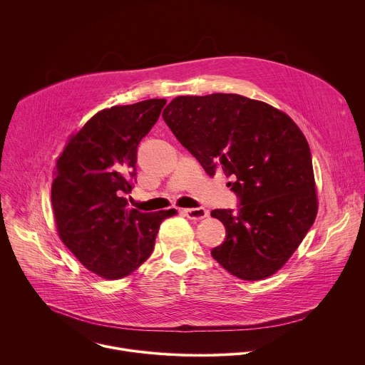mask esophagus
I'll return each instance as SVG.
<instances>
[{"instance_id": "34e87169", "label": "esophagus", "mask_w": 365, "mask_h": 365, "mask_svg": "<svg viewBox=\"0 0 365 365\" xmlns=\"http://www.w3.org/2000/svg\"><path fill=\"white\" fill-rule=\"evenodd\" d=\"M183 214L192 221H200L210 215V212H207L205 207H187V210H183Z\"/></svg>"}]
</instances>
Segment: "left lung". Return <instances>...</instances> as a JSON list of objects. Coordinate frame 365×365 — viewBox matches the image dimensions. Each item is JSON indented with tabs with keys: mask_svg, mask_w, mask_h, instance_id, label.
<instances>
[{
	"mask_svg": "<svg viewBox=\"0 0 365 365\" xmlns=\"http://www.w3.org/2000/svg\"><path fill=\"white\" fill-rule=\"evenodd\" d=\"M163 120L205 172L235 178L238 207L215 210L227 231L211 254L231 274L259 280L276 273L317 218L309 144L284 113L237 93L178 96Z\"/></svg>",
	"mask_w": 365,
	"mask_h": 365,
	"instance_id": "1",
	"label": "left lung"
}]
</instances>
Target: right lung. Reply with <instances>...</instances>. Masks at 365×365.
Returning a JSON list of instances; mask_svg holds the SVG:
<instances>
[{"mask_svg": "<svg viewBox=\"0 0 365 365\" xmlns=\"http://www.w3.org/2000/svg\"><path fill=\"white\" fill-rule=\"evenodd\" d=\"M166 99H147L95 114L71 138L51 185L63 244L91 272L121 279L150 257L163 220L175 210L140 212L127 195L137 175V148L159 120Z\"/></svg>", "mask_w": 365, "mask_h": 365, "instance_id": "add662e5", "label": "right lung"}]
</instances>
